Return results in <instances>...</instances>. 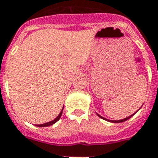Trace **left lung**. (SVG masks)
<instances>
[{
	"label": "left lung",
	"mask_w": 158,
	"mask_h": 158,
	"mask_svg": "<svg viewBox=\"0 0 158 158\" xmlns=\"http://www.w3.org/2000/svg\"><path fill=\"white\" fill-rule=\"evenodd\" d=\"M136 112H137V111H136ZM136 112H135V113H136ZM135 113H134V114H135ZM134 114H131L130 116L125 118V119H123V120H119V121H110V120H107V119H105V118L102 117V116H101V115H99L98 114V116H99V117L102 118V119H104V120H106V121H110V122H113V123H120V122H123V121H127V120H128V119H130V118L132 117V116H133Z\"/></svg>",
	"instance_id": "8db88e82"
}]
</instances>
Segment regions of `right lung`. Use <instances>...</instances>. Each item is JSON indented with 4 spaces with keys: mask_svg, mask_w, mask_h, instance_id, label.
Returning <instances> with one entry per match:
<instances>
[{
    "mask_svg": "<svg viewBox=\"0 0 158 158\" xmlns=\"http://www.w3.org/2000/svg\"><path fill=\"white\" fill-rule=\"evenodd\" d=\"M62 111H63V109L61 110V111H60V113L59 114V115L57 116V117L55 119V120H53V121H49V122H47V123H44V124H41V125H37V127H48V126H51L53 125V124H55L56 121H59V119L60 118V116H61V114H62Z\"/></svg>",
    "mask_w": 158,
    "mask_h": 158,
    "instance_id": "right-lung-1",
    "label": "right lung"
}]
</instances>
